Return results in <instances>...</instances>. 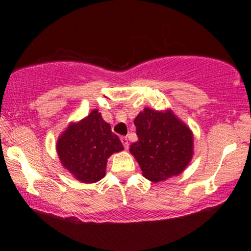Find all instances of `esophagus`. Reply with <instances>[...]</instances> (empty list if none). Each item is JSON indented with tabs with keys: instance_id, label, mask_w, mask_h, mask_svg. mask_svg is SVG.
<instances>
[{
	"instance_id": "esophagus-1",
	"label": "esophagus",
	"mask_w": 251,
	"mask_h": 251,
	"mask_svg": "<svg viewBox=\"0 0 251 251\" xmlns=\"http://www.w3.org/2000/svg\"><path fill=\"white\" fill-rule=\"evenodd\" d=\"M121 142L123 144V146H125V149L128 150L129 149V140H128V138H126V136H123V137H121Z\"/></svg>"
}]
</instances>
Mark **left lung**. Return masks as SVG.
Instances as JSON below:
<instances>
[{"mask_svg": "<svg viewBox=\"0 0 251 251\" xmlns=\"http://www.w3.org/2000/svg\"><path fill=\"white\" fill-rule=\"evenodd\" d=\"M133 123L138 140L129 151L143 176L157 183L183 173L193 156L191 129L171 109L159 112L146 107Z\"/></svg>", "mask_w": 251, "mask_h": 251, "instance_id": "8db88e82", "label": "left lung"}]
</instances>
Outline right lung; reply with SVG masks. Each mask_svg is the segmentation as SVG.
I'll list each match as a JSON object with an SVG mask.
<instances>
[{"mask_svg":"<svg viewBox=\"0 0 251 251\" xmlns=\"http://www.w3.org/2000/svg\"><path fill=\"white\" fill-rule=\"evenodd\" d=\"M57 153L64 168L85 184L100 180L107 159L123 145L100 113L94 109L81 121L71 123L57 140Z\"/></svg>","mask_w":251,"mask_h":251,"instance_id":"1","label":"right lung"}]
</instances>
